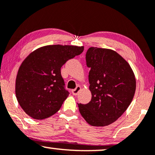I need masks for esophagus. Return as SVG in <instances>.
Returning a JSON list of instances; mask_svg holds the SVG:
<instances>
[{
  "instance_id": "esophagus-1",
  "label": "esophagus",
  "mask_w": 155,
  "mask_h": 155,
  "mask_svg": "<svg viewBox=\"0 0 155 155\" xmlns=\"http://www.w3.org/2000/svg\"><path fill=\"white\" fill-rule=\"evenodd\" d=\"M81 86H76V88H75V89L72 90V94H73L74 96H76V95L78 94V93L81 91Z\"/></svg>"
}]
</instances>
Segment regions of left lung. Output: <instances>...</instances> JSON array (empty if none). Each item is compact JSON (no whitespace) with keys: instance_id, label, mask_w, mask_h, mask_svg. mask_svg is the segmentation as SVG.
<instances>
[{"instance_id":"left-lung-1","label":"left lung","mask_w":155,"mask_h":155,"mask_svg":"<svg viewBox=\"0 0 155 155\" xmlns=\"http://www.w3.org/2000/svg\"><path fill=\"white\" fill-rule=\"evenodd\" d=\"M91 100L78 104L79 112L88 124L104 127L114 123L133 101L136 79L128 62L110 49L90 47L86 54Z\"/></svg>"}]
</instances>
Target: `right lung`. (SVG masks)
Listing matches in <instances>:
<instances>
[{
  "label": "right lung",
  "mask_w": 155,
  "mask_h": 155,
  "mask_svg": "<svg viewBox=\"0 0 155 155\" xmlns=\"http://www.w3.org/2000/svg\"><path fill=\"white\" fill-rule=\"evenodd\" d=\"M83 51V46L47 45L25 59L16 76L15 95L26 114L42 120L60 109L69 94L64 88L61 67Z\"/></svg>",
  "instance_id": "right-lung-1"
}]
</instances>
